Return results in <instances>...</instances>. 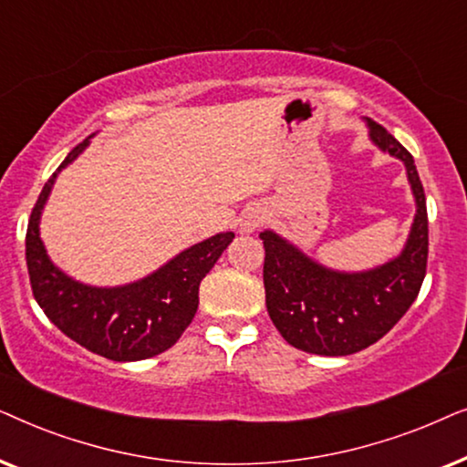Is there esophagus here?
Listing matches in <instances>:
<instances>
[{"mask_svg":"<svg viewBox=\"0 0 467 467\" xmlns=\"http://www.w3.org/2000/svg\"><path fill=\"white\" fill-rule=\"evenodd\" d=\"M265 221V210L259 208V206H251L244 210V214H242L240 219V232L242 234H253L257 232V229L264 225Z\"/></svg>","mask_w":467,"mask_h":467,"instance_id":"1","label":"esophagus"}]
</instances>
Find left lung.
Instances as JSON below:
<instances>
[{
    "label": "left lung",
    "instance_id": "1",
    "mask_svg": "<svg viewBox=\"0 0 467 467\" xmlns=\"http://www.w3.org/2000/svg\"><path fill=\"white\" fill-rule=\"evenodd\" d=\"M363 120L369 142L404 163L417 213L398 257L363 272L331 270L272 229L259 234L267 315L280 336L304 353L344 357L379 342L406 315L425 278L430 242L417 165L385 127Z\"/></svg>",
    "mask_w": 467,
    "mask_h": 467
}]
</instances>
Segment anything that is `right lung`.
I'll return each instance as SVG.
<instances>
[{
  "label": "right lung",
  "mask_w": 467,
  "mask_h": 467,
  "mask_svg": "<svg viewBox=\"0 0 467 467\" xmlns=\"http://www.w3.org/2000/svg\"><path fill=\"white\" fill-rule=\"evenodd\" d=\"M93 136L63 159L31 213L25 240L31 289L50 323L80 347L112 361H142L174 347L193 321L202 278L232 244L234 232L197 242L149 276L127 285L93 286L69 276L48 257L40 238V219L59 171L82 155Z\"/></svg>",
  "instance_id": "add662e5"
}]
</instances>
